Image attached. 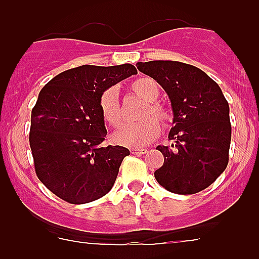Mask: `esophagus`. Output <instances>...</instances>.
<instances>
[{"label":"esophagus","instance_id":"obj_1","mask_svg":"<svg viewBox=\"0 0 259 259\" xmlns=\"http://www.w3.org/2000/svg\"><path fill=\"white\" fill-rule=\"evenodd\" d=\"M131 153L132 154L140 155V154H145V153H148V150L146 149H131Z\"/></svg>","mask_w":259,"mask_h":259}]
</instances>
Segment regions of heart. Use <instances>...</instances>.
<instances>
[{
  "instance_id": "b5f03b06",
  "label": "heart",
  "mask_w": 259,
  "mask_h": 259,
  "mask_svg": "<svg viewBox=\"0 0 259 259\" xmlns=\"http://www.w3.org/2000/svg\"><path fill=\"white\" fill-rule=\"evenodd\" d=\"M131 91L146 102L141 109L139 118L140 122L124 125L111 135V141L116 145L128 148H141L149 145L161 132V124L167 125L171 122L170 110L158 104L157 100L161 95V89L157 81L149 77H140L132 81ZM98 107L102 119L110 127L118 128L123 124V113L119 102L116 89L110 87L105 89L98 98ZM157 117L158 120L155 119Z\"/></svg>"
}]
</instances>
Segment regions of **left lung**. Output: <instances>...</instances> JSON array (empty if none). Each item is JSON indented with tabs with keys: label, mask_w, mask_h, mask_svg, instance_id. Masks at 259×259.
Wrapping results in <instances>:
<instances>
[{
	"label": "left lung",
	"mask_w": 259,
	"mask_h": 259,
	"mask_svg": "<svg viewBox=\"0 0 259 259\" xmlns=\"http://www.w3.org/2000/svg\"><path fill=\"white\" fill-rule=\"evenodd\" d=\"M171 101V146H157L164 162L154 172L167 191L194 194L206 189L228 164L230 106L222 89L202 70L176 61L137 62Z\"/></svg>",
	"instance_id": "8db88e82"
}]
</instances>
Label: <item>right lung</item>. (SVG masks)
<instances>
[{"mask_svg": "<svg viewBox=\"0 0 259 259\" xmlns=\"http://www.w3.org/2000/svg\"><path fill=\"white\" fill-rule=\"evenodd\" d=\"M137 74L134 65L91 66L63 71L40 91L32 109L29 146L40 182L66 202L80 205L113 188L124 146H104L98 98L105 89Z\"/></svg>", "mask_w": 259, "mask_h": 259, "instance_id": "right-lung-1", "label": "right lung"}]
</instances>
